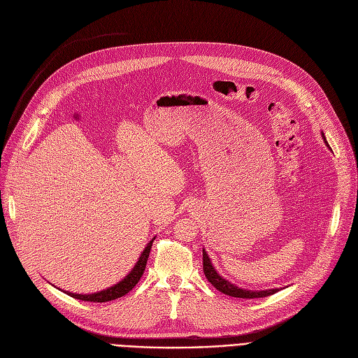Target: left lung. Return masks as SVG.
I'll return each instance as SVG.
<instances>
[{
  "instance_id": "left-lung-1",
  "label": "left lung",
  "mask_w": 358,
  "mask_h": 358,
  "mask_svg": "<svg viewBox=\"0 0 358 358\" xmlns=\"http://www.w3.org/2000/svg\"><path fill=\"white\" fill-rule=\"evenodd\" d=\"M203 271L204 275L208 280V282H212V286L216 287L219 292L228 294V296L232 298H243V299H255V298H266L274 294L275 292H278V289H273V290H259V292H252V290H244L240 289L237 286L231 285L229 281H227L225 278H222L216 269L213 268L210 259H208L206 250L203 249Z\"/></svg>"
}]
</instances>
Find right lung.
<instances>
[{
    "instance_id": "1",
    "label": "right lung",
    "mask_w": 358,
    "mask_h": 358,
    "mask_svg": "<svg viewBox=\"0 0 358 358\" xmlns=\"http://www.w3.org/2000/svg\"><path fill=\"white\" fill-rule=\"evenodd\" d=\"M152 243H154V240L148 243L143 253L139 257L136 266H134L131 269V273L124 280L120 281L118 285L109 287V289H106L103 292H99V293H92V294H73V293H68V294H69V296H72V298L84 301V302H109V301H114V299H118L121 296H124V294H127L134 286L138 285V281L143 275V271H145V266H146V262H148V257H150Z\"/></svg>"
}]
</instances>
